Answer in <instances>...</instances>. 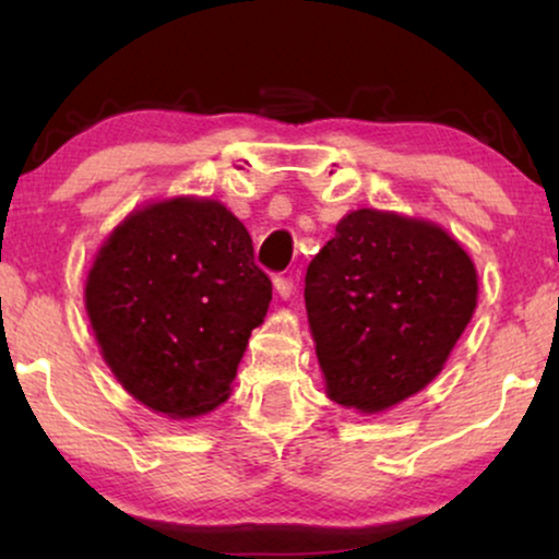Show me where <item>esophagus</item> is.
I'll use <instances>...</instances> for the list:
<instances>
[{
  "label": "esophagus",
  "mask_w": 559,
  "mask_h": 559,
  "mask_svg": "<svg viewBox=\"0 0 559 559\" xmlns=\"http://www.w3.org/2000/svg\"><path fill=\"white\" fill-rule=\"evenodd\" d=\"M274 289H277V295L280 297H287L293 295V289H295V280H293V274H280L277 280H274Z\"/></svg>",
  "instance_id": "esophagus-1"
}]
</instances>
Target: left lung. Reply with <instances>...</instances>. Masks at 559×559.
Here are the masks:
<instances>
[{
  "label": "left lung",
  "mask_w": 559,
  "mask_h": 559,
  "mask_svg": "<svg viewBox=\"0 0 559 559\" xmlns=\"http://www.w3.org/2000/svg\"><path fill=\"white\" fill-rule=\"evenodd\" d=\"M478 274L430 221L358 209L305 274V308L333 402L379 412L438 377L471 323Z\"/></svg>",
  "instance_id": "left-lung-1"
}]
</instances>
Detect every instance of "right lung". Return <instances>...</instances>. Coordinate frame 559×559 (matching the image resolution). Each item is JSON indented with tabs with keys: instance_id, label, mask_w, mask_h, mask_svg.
Returning a JSON list of instances; mask_svg holds the SVG:
<instances>
[{
	"instance_id": "add662e5",
	"label": "right lung",
	"mask_w": 559,
	"mask_h": 559,
	"mask_svg": "<svg viewBox=\"0 0 559 559\" xmlns=\"http://www.w3.org/2000/svg\"><path fill=\"white\" fill-rule=\"evenodd\" d=\"M270 300L249 231L209 198L129 213L86 280L104 361L134 400L167 417H198L228 400Z\"/></svg>"
}]
</instances>
